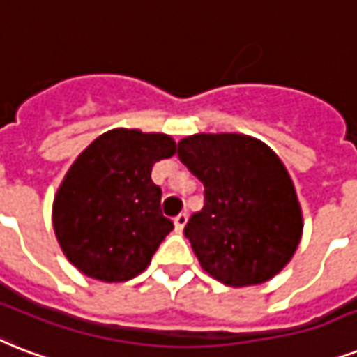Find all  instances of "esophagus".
<instances>
[{"mask_svg": "<svg viewBox=\"0 0 357 357\" xmlns=\"http://www.w3.org/2000/svg\"><path fill=\"white\" fill-rule=\"evenodd\" d=\"M186 222H188V214H186V212H181V214L175 218V229H176V231H182V229H184V225H186Z\"/></svg>", "mask_w": 357, "mask_h": 357, "instance_id": "34e87169", "label": "esophagus"}]
</instances>
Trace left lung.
I'll return each mask as SVG.
<instances>
[{"label":"left lung","instance_id":"left-lung-1","mask_svg":"<svg viewBox=\"0 0 357 357\" xmlns=\"http://www.w3.org/2000/svg\"><path fill=\"white\" fill-rule=\"evenodd\" d=\"M178 158L204 186V206L184 227L193 253L229 287L264 283L283 270L302 238L296 190L283 162L242 134H195Z\"/></svg>","mask_w":357,"mask_h":357}]
</instances>
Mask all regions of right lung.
I'll list each match as a JSON object with an SVG mask.
<instances>
[{
    "label": "right lung",
    "mask_w": 357,
    "mask_h": 357,
    "mask_svg": "<svg viewBox=\"0 0 357 357\" xmlns=\"http://www.w3.org/2000/svg\"><path fill=\"white\" fill-rule=\"evenodd\" d=\"M175 153L169 135L115 128L76 158L55 193L52 220L61 250L79 272L119 283L151 264L173 231L151 171Z\"/></svg>",
    "instance_id": "right-lung-1"
}]
</instances>
